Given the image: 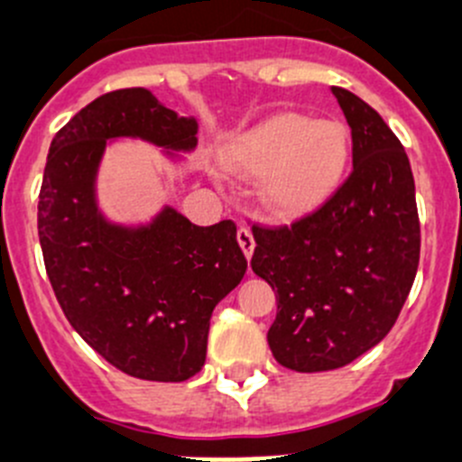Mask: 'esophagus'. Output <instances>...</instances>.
<instances>
[{
  "label": "esophagus",
  "mask_w": 462,
  "mask_h": 462,
  "mask_svg": "<svg viewBox=\"0 0 462 462\" xmlns=\"http://www.w3.org/2000/svg\"><path fill=\"white\" fill-rule=\"evenodd\" d=\"M238 245H240V249L245 252V256H247V259H252L254 236H252V231H249V228H245V226L238 228Z\"/></svg>",
  "instance_id": "esophagus-1"
}]
</instances>
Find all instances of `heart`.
Segmentation results:
<instances>
[{"mask_svg": "<svg viewBox=\"0 0 462 462\" xmlns=\"http://www.w3.org/2000/svg\"><path fill=\"white\" fill-rule=\"evenodd\" d=\"M348 160L350 134L344 125L293 112L263 118L219 148V164L228 173L259 176L254 185L259 208L283 222L319 210L344 180Z\"/></svg>", "mask_w": 462, "mask_h": 462, "instance_id": "heart-1", "label": "heart"}]
</instances>
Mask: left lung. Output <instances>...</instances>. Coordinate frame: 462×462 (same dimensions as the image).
Wrapping results in <instances>:
<instances>
[{
  "label": "left lung",
  "mask_w": 462,
  "mask_h": 462,
  "mask_svg": "<svg viewBox=\"0 0 462 462\" xmlns=\"http://www.w3.org/2000/svg\"><path fill=\"white\" fill-rule=\"evenodd\" d=\"M332 93L353 134V173L291 226H252V270L277 295L270 350L300 374L346 366L387 337L412 289L421 245L403 146L355 93Z\"/></svg>",
  "instance_id": "left-lung-1"
}]
</instances>
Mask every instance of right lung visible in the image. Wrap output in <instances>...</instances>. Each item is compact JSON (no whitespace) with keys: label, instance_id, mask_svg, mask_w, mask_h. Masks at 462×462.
I'll use <instances>...</instances> for the list:
<instances>
[{"label":"right lung","instance_id":"1","mask_svg":"<svg viewBox=\"0 0 462 462\" xmlns=\"http://www.w3.org/2000/svg\"><path fill=\"white\" fill-rule=\"evenodd\" d=\"M197 121L148 88L105 93L50 143L38 238L54 295L75 332L118 371L183 383L206 362L213 309L243 282L247 259L231 219L197 226L171 206L146 222H114L98 203L109 143L139 139L183 164Z\"/></svg>","mask_w":462,"mask_h":462}]
</instances>
